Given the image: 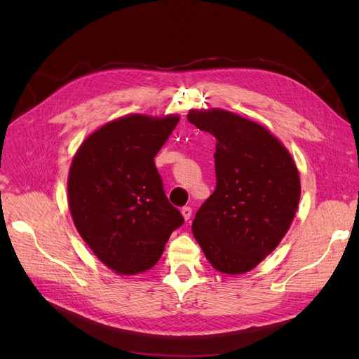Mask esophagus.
Listing matches in <instances>:
<instances>
[{
  "instance_id": "esophagus-1",
  "label": "esophagus",
  "mask_w": 359,
  "mask_h": 359,
  "mask_svg": "<svg viewBox=\"0 0 359 359\" xmlns=\"http://www.w3.org/2000/svg\"><path fill=\"white\" fill-rule=\"evenodd\" d=\"M181 214H182V217H184V220H190V217H191V208L190 206H184V208L181 210Z\"/></svg>"
}]
</instances>
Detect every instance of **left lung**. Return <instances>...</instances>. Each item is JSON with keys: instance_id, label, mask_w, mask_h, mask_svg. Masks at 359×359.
<instances>
[{"instance_id": "8db88e82", "label": "left lung", "mask_w": 359, "mask_h": 359, "mask_svg": "<svg viewBox=\"0 0 359 359\" xmlns=\"http://www.w3.org/2000/svg\"><path fill=\"white\" fill-rule=\"evenodd\" d=\"M187 119L215 139L214 193L191 231L211 266L245 274L274 252L297 214L299 172L281 140L226 109H190Z\"/></svg>"}]
</instances>
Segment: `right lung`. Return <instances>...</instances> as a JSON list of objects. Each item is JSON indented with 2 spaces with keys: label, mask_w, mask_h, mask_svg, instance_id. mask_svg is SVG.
<instances>
[{
  "label": "right lung",
  "mask_w": 359,
  "mask_h": 359,
  "mask_svg": "<svg viewBox=\"0 0 359 359\" xmlns=\"http://www.w3.org/2000/svg\"><path fill=\"white\" fill-rule=\"evenodd\" d=\"M180 115L130 114L103 124L76 151L67 201L82 240L121 276L153 268L184 223L163 191L154 157Z\"/></svg>",
  "instance_id": "add662e5"
}]
</instances>
